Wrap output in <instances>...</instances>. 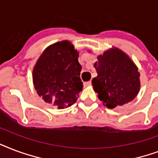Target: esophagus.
Returning <instances> with one entry per match:
<instances>
[{
  "label": "esophagus",
  "instance_id": "34e87169",
  "mask_svg": "<svg viewBox=\"0 0 158 158\" xmlns=\"http://www.w3.org/2000/svg\"><path fill=\"white\" fill-rule=\"evenodd\" d=\"M91 85V81H86V82L84 83V85L85 86H89V85Z\"/></svg>",
  "mask_w": 158,
  "mask_h": 158
}]
</instances>
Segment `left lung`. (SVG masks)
I'll list each match as a JSON object with an SVG mask.
<instances>
[{
    "label": "left lung",
    "mask_w": 158,
    "mask_h": 158,
    "mask_svg": "<svg viewBox=\"0 0 158 158\" xmlns=\"http://www.w3.org/2000/svg\"><path fill=\"white\" fill-rule=\"evenodd\" d=\"M97 60L94 66L98 75L91 82L104 106L114 109L133 101L140 90V73L129 55L112 47Z\"/></svg>",
    "instance_id": "1"
}]
</instances>
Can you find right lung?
<instances>
[{
  "instance_id": "obj_1",
  "label": "right lung",
  "mask_w": 158,
  "mask_h": 158,
  "mask_svg": "<svg viewBox=\"0 0 158 158\" xmlns=\"http://www.w3.org/2000/svg\"><path fill=\"white\" fill-rule=\"evenodd\" d=\"M79 52L68 40L49 45L33 68V83L38 95L58 110L75 103L82 90Z\"/></svg>"
}]
</instances>
